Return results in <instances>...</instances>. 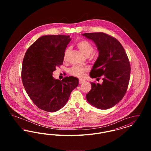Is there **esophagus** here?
Instances as JSON below:
<instances>
[{
    "instance_id": "1",
    "label": "esophagus",
    "mask_w": 151,
    "mask_h": 151,
    "mask_svg": "<svg viewBox=\"0 0 151 151\" xmlns=\"http://www.w3.org/2000/svg\"><path fill=\"white\" fill-rule=\"evenodd\" d=\"M85 81H86V80H81V79H80V80H79V84H82V83H84Z\"/></svg>"
}]
</instances>
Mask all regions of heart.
<instances>
[{"label":"heart","instance_id":"1","mask_svg":"<svg viewBox=\"0 0 151 151\" xmlns=\"http://www.w3.org/2000/svg\"><path fill=\"white\" fill-rule=\"evenodd\" d=\"M76 47L78 48L79 50L86 57H89L93 52V45L90 42L85 40H82L79 41L78 43H76ZM70 52V48H67L65 49L63 54L64 61L67 60L69 57ZM87 70L88 69L86 67L75 65H73L72 67H71L69 69L68 72L70 75H71L73 76L81 78L84 76L85 73L86 71H87Z\"/></svg>","mask_w":151,"mask_h":151}]
</instances>
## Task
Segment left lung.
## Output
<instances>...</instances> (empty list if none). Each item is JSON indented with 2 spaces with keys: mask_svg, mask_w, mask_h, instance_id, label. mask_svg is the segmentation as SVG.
<instances>
[{
  "mask_svg": "<svg viewBox=\"0 0 151 151\" xmlns=\"http://www.w3.org/2000/svg\"><path fill=\"white\" fill-rule=\"evenodd\" d=\"M96 43L99 55L90 76L100 79L102 84L92 82L91 90L86 94L88 102L96 108L108 109L122 100L129 83L131 67L121 43L116 38L102 32L82 34Z\"/></svg>",
  "mask_w": 151,
  "mask_h": 151,
  "instance_id": "1",
  "label": "left lung"
}]
</instances>
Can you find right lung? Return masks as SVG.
<instances>
[{
    "instance_id": "right-lung-1",
    "label": "right lung",
    "mask_w": 151,
    "mask_h": 151,
    "mask_svg": "<svg viewBox=\"0 0 151 151\" xmlns=\"http://www.w3.org/2000/svg\"><path fill=\"white\" fill-rule=\"evenodd\" d=\"M70 36L49 35L40 37L25 54L22 79L30 99L38 108L55 112L63 108L79 79L67 76L55 79L52 72L63 63V54L70 42Z\"/></svg>"
}]
</instances>
